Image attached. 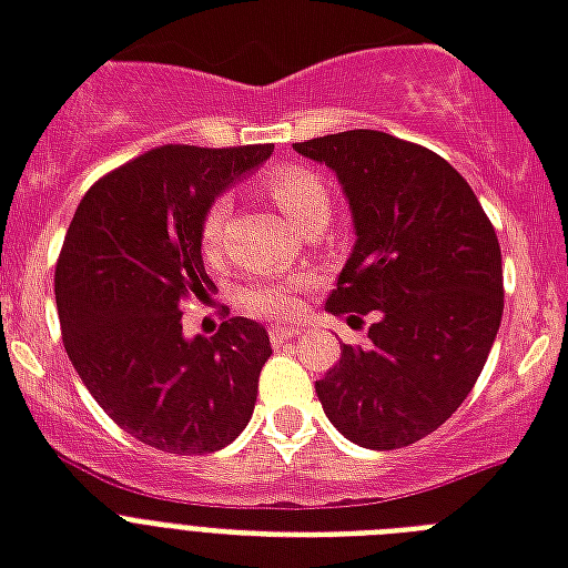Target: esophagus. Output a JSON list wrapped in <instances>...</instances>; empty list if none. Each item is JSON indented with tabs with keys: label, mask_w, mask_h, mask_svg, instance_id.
Instances as JSON below:
<instances>
[{
	"label": "esophagus",
	"mask_w": 568,
	"mask_h": 568,
	"mask_svg": "<svg viewBox=\"0 0 568 568\" xmlns=\"http://www.w3.org/2000/svg\"><path fill=\"white\" fill-rule=\"evenodd\" d=\"M296 334H298L296 325H270L272 346H281L284 341H290V337H296Z\"/></svg>",
	"instance_id": "esophagus-1"
}]
</instances>
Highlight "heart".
Masks as SVG:
<instances>
[{
	"label": "heart",
	"instance_id": "1",
	"mask_svg": "<svg viewBox=\"0 0 568 568\" xmlns=\"http://www.w3.org/2000/svg\"><path fill=\"white\" fill-rule=\"evenodd\" d=\"M263 192L275 201L281 213L296 224L298 231L323 227L332 215L328 189L314 171L302 165H278L263 178ZM231 219L227 195H215L210 201L201 222V245L210 261H219L224 248V227ZM305 287L302 278H261L240 290V307L254 316H287L296 311L298 293Z\"/></svg>",
	"mask_w": 568,
	"mask_h": 568
}]
</instances>
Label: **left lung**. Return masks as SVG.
Returning a JSON list of instances; mask_svg holds the SVG:
<instances>
[{"label": "left lung", "mask_w": 568, "mask_h": 568, "mask_svg": "<svg viewBox=\"0 0 568 568\" xmlns=\"http://www.w3.org/2000/svg\"><path fill=\"white\" fill-rule=\"evenodd\" d=\"M344 186L355 248L325 307L371 344L344 346L316 382L349 442L397 450L435 433L480 376L504 314L498 234L459 171L379 130L298 142Z\"/></svg>", "instance_id": "8db88e82"}]
</instances>
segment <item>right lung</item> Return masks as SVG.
<instances>
[{"mask_svg": "<svg viewBox=\"0 0 568 568\" xmlns=\"http://www.w3.org/2000/svg\"><path fill=\"white\" fill-rule=\"evenodd\" d=\"M272 144H162L109 171L79 201L55 263L61 341L79 379L124 433L156 450H222L252 420L272 355L261 323L231 316L183 337L204 296L201 222L210 201Z\"/></svg>", "mask_w": 568, "mask_h": 568, "instance_id": "right-lung-1", "label": "right lung"}]
</instances>
